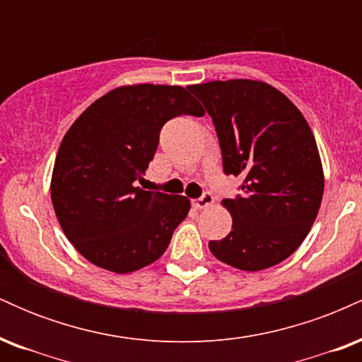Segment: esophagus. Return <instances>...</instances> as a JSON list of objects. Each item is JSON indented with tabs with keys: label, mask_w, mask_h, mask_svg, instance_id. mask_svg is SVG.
<instances>
[{
	"label": "esophagus",
	"mask_w": 362,
	"mask_h": 362,
	"mask_svg": "<svg viewBox=\"0 0 362 362\" xmlns=\"http://www.w3.org/2000/svg\"><path fill=\"white\" fill-rule=\"evenodd\" d=\"M213 204H214V197L211 194H204L202 197L194 199V201H192V207H194V209H197V211L206 209V207H209Z\"/></svg>",
	"instance_id": "34e87169"
}]
</instances>
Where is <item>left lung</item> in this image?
I'll return each instance as SVG.
<instances>
[{
	"mask_svg": "<svg viewBox=\"0 0 362 362\" xmlns=\"http://www.w3.org/2000/svg\"><path fill=\"white\" fill-rule=\"evenodd\" d=\"M189 90L213 117L224 173L243 178V194L223 199L233 226L209 242L211 253L247 272L281 264L310 233L325 187L308 122L265 81H207Z\"/></svg>",
	"mask_w": 362,
	"mask_h": 362,
	"instance_id": "1",
	"label": "left lung"
}]
</instances>
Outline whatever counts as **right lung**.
Returning <instances> with one entry per match:
<instances>
[{"instance_id": "1", "label": "right lung", "mask_w": 362, "mask_h": 362, "mask_svg": "<svg viewBox=\"0 0 362 362\" xmlns=\"http://www.w3.org/2000/svg\"><path fill=\"white\" fill-rule=\"evenodd\" d=\"M182 114L204 115L184 86L124 85L91 103L62 138L51 201L66 238L97 267L129 274L153 264L189 214L185 195L138 187L163 124Z\"/></svg>"}]
</instances>
